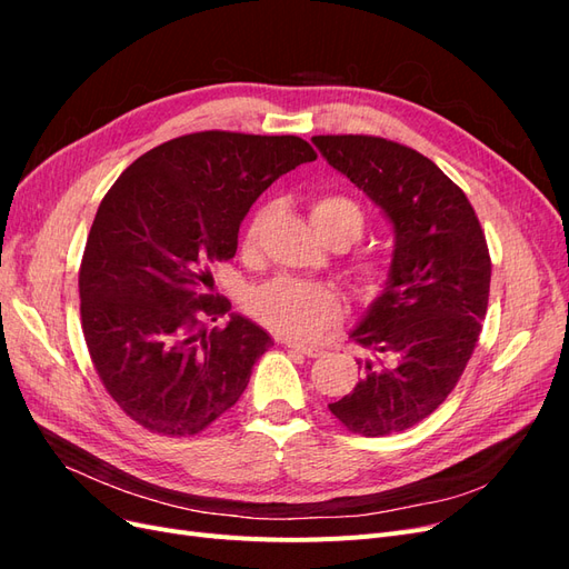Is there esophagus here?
Returning a JSON list of instances; mask_svg holds the SVG:
<instances>
[{"label":"esophagus","mask_w":569,"mask_h":569,"mask_svg":"<svg viewBox=\"0 0 569 569\" xmlns=\"http://www.w3.org/2000/svg\"><path fill=\"white\" fill-rule=\"evenodd\" d=\"M287 349L297 351V353H303V356H308V358L322 356V349H320V347H306V343H295V341H287Z\"/></svg>","instance_id":"34e87169"}]
</instances>
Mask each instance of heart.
I'll list each match as a JSON object with an SVG mask.
<instances>
[{
  "instance_id": "1",
  "label": "heart",
  "mask_w": 569,
  "mask_h": 569,
  "mask_svg": "<svg viewBox=\"0 0 569 569\" xmlns=\"http://www.w3.org/2000/svg\"><path fill=\"white\" fill-rule=\"evenodd\" d=\"M266 220L268 206H258L244 226L242 244L247 251L256 249L261 242ZM311 220L325 239L341 237L349 244L363 234L368 222L363 206L347 194L318 197L311 203ZM351 274L360 295H380L391 278V258L377 251H360L351 263ZM249 311L274 335L308 341L330 330L339 320L341 299L327 284L297 278H274L251 291Z\"/></svg>"
}]
</instances>
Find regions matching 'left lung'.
<instances>
[{"label":"left lung","mask_w":569,"mask_h":569,"mask_svg":"<svg viewBox=\"0 0 569 569\" xmlns=\"http://www.w3.org/2000/svg\"><path fill=\"white\" fill-rule=\"evenodd\" d=\"M313 144L380 206L396 237L391 278L351 332L363 380L330 410L353 435L403 432L446 401L477 347L487 237L462 189L420 151L372 134H316Z\"/></svg>","instance_id":"obj_1"}]
</instances>
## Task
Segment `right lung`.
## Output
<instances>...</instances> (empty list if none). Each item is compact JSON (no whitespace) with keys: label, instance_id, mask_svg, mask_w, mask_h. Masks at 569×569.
<instances>
[{"label":"right lung","instance_id":"right-lung-1","mask_svg":"<svg viewBox=\"0 0 569 569\" xmlns=\"http://www.w3.org/2000/svg\"><path fill=\"white\" fill-rule=\"evenodd\" d=\"M297 134L206 130L130 163L101 199L78 287L101 385L153 435L194 437L244 393L272 339L206 295L237 251L239 222L280 176L316 161ZM230 315L226 328L208 322Z\"/></svg>","mask_w":569,"mask_h":569}]
</instances>
